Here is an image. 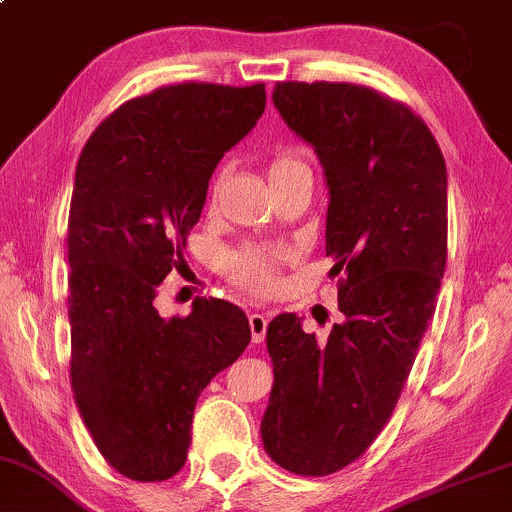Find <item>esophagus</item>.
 Returning a JSON list of instances; mask_svg holds the SVG:
<instances>
[{
	"label": "esophagus",
	"mask_w": 512,
	"mask_h": 512,
	"mask_svg": "<svg viewBox=\"0 0 512 512\" xmlns=\"http://www.w3.org/2000/svg\"><path fill=\"white\" fill-rule=\"evenodd\" d=\"M249 327H251V339L254 344H261L268 330V315L266 313H251L249 315Z\"/></svg>",
	"instance_id": "1"
}]
</instances>
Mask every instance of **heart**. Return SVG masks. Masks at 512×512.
<instances>
[{
  "instance_id": "1",
  "label": "heart",
  "mask_w": 512,
  "mask_h": 512,
  "mask_svg": "<svg viewBox=\"0 0 512 512\" xmlns=\"http://www.w3.org/2000/svg\"><path fill=\"white\" fill-rule=\"evenodd\" d=\"M296 166H301V161L292 154H280L270 161L268 175L275 178V175L287 173ZM218 180L211 185V194L216 192ZM285 258V251L282 249H263V246H244L227 258L225 270L232 280L239 282L242 287H249L251 292H270L277 282V263Z\"/></svg>"
}]
</instances>
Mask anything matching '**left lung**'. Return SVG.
I'll list each match as a JSON object with an SVG mask.
<instances>
[{
	"label": "left lung",
	"mask_w": 512,
	"mask_h": 512,
	"mask_svg": "<svg viewBox=\"0 0 512 512\" xmlns=\"http://www.w3.org/2000/svg\"><path fill=\"white\" fill-rule=\"evenodd\" d=\"M273 104L325 168V251L342 323L318 342L294 313L268 325L275 382L261 437L296 475L346 468L394 413L446 268V163L406 104L353 82H277Z\"/></svg>",
	"instance_id": "8db88e82"
}]
</instances>
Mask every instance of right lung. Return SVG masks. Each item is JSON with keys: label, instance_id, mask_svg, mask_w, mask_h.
I'll list each match as a JSON object with an SVG mask.
<instances>
[{"label": "right lung", "instance_id": "add662e5", "mask_svg": "<svg viewBox=\"0 0 512 512\" xmlns=\"http://www.w3.org/2000/svg\"><path fill=\"white\" fill-rule=\"evenodd\" d=\"M266 109V85L178 82L118 106L82 149L68 216L71 387L106 463L135 482L180 472L199 394L251 342L244 311L154 308L199 223L225 151Z\"/></svg>", "mask_w": 512, "mask_h": 512}]
</instances>
